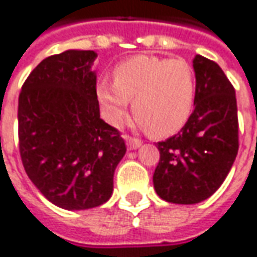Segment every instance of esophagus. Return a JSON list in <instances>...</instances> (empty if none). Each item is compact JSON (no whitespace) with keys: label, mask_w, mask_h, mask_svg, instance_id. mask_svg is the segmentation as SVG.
Returning <instances> with one entry per match:
<instances>
[{"label":"esophagus","mask_w":257,"mask_h":257,"mask_svg":"<svg viewBox=\"0 0 257 257\" xmlns=\"http://www.w3.org/2000/svg\"><path fill=\"white\" fill-rule=\"evenodd\" d=\"M126 145H128L129 150H137V148H140L143 143L140 141V140H137V138H131V137H126Z\"/></svg>","instance_id":"34e87169"}]
</instances>
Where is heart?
I'll return each mask as SVG.
<instances>
[{
    "mask_svg": "<svg viewBox=\"0 0 257 257\" xmlns=\"http://www.w3.org/2000/svg\"><path fill=\"white\" fill-rule=\"evenodd\" d=\"M97 100L104 119L119 126L126 117L129 100L141 126L156 137L182 128L193 112L196 77L183 59L140 55L113 69V81L97 84Z\"/></svg>",
    "mask_w": 257,
    "mask_h": 257,
    "instance_id": "obj_1",
    "label": "heart"
}]
</instances>
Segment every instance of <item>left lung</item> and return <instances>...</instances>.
<instances>
[{
	"label": "left lung",
	"instance_id": "1",
	"mask_svg": "<svg viewBox=\"0 0 257 257\" xmlns=\"http://www.w3.org/2000/svg\"><path fill=\"white\" fill-rule=\"evenodd\" d=\"M195 109L176 135L157 143L160 160L153 176L161 199L202 202L217 192L238 151L237 100L233 84L217 62L196 55Z\"/></svg>",
	"mask_w": 257,
	"mask_h": 257
}]
</instances>
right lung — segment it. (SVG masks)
I'll use <instances>...</instances> for the list:
<instances>
[{
  "label": "right lung",
  "instance_id": "right-lung-1",
  "mask_svg": "<svg viewBox=\"0 0 257 257\" xmlns=\"http://www.w3.org/2000/svg\"><path fill=\"white\" fill-rule=\"evenodd\" d=\"M94 51L48 56L19 96V148L24 170L53 205L88 209L109 201L126 145L100 119Z\"/></svg>",
  "mask_w": 257,
  "mask_h": 257
}]
</instances>
